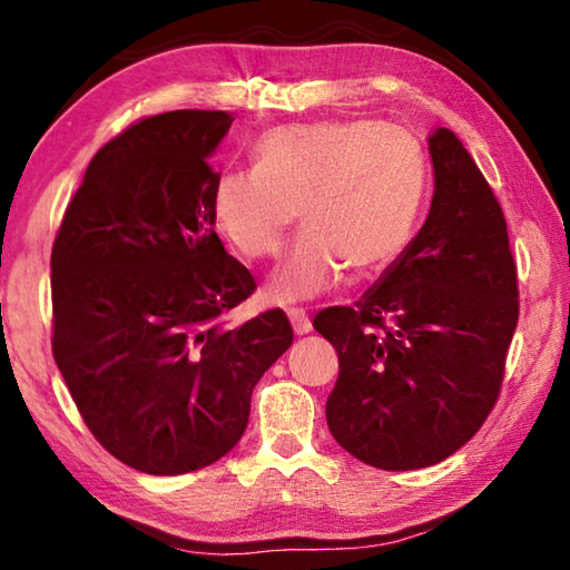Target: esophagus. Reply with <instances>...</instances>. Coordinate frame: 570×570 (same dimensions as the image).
Here are the masks:
<instances>
[{
  "label": "esophagus",
  "instance_id": "1",
  "mask_svg": "<svg viewBox=\"0 0 570 570\" xmlns=\"http://www.w3.org/2000/svg\"><path fill=\"white\" fill-rule=\"evenodd\" d=\"M288 322H292V330L296 334L312 332V320H308V314L304 312V308H288Z\"/></svg>",
  "mask_w": 570,
  "mask_h": 570
}]
</instances>
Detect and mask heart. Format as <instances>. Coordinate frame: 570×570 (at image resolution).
<instances>
[{
  "label": "heart",
  "mask_w": 570,
  "mask_h": 570,
  "mask_svg": "<svg viewBox=\"0 0 570 570\" xmlns=\"http://www.w3.org/2000/svg\"><path fill=\"white\" fill-rule=\"evenodd\" d=\"M254 156V168L220 173L214 218L240 254L264 258L298 208L306 228L272 278L276 298H314L346 266L380 272L407 248L424 193V158L407 130L377 120L278 125Z\"/></svg>",
  "instance_id": "obj_1"
}]
</instances>
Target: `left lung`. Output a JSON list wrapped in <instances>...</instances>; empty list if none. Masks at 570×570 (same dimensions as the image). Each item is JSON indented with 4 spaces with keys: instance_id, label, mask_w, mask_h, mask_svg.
<instances>
[{
    "instance_id": "obj_1",
    "label": "left lung",
    "mask_w": 570,
    "mask_h": 570,
    "mask_svg": "<svg viewBox=\"0 0 570 570\" xmlns=\"http://www.w3.org/2000/svg\"><path fill=\"white\" fill-rule=\"evenodd\" d=\"M428 220L354 306L314 330L340 354L326 400L334 440L380 470L438 465L482 428L518 324V278L503 208L458 135L428 138Z\"/></svg>"
}]
</instances>
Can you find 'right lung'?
I'll return each mask as SVG.
<instances>
[{
	"label": "right lung",
	"mask_w": 570,
	"mask_h": 570,
	"mask_svg": "<svg viewBox=\"0 0 570 570\" xmlns=\"http://www.w3.org/2000/svg\"><path fill=\"white\" fill-rule=\"evenodd\" d=\"M230 118L173 110L95 153L52 246V352L95 440L148 475L234 450L250 392L294 342L282 308L228 330L254 294L216 236L208 166Z\"/></svg>",
	"instance_id": "1"
}]
</instances>
